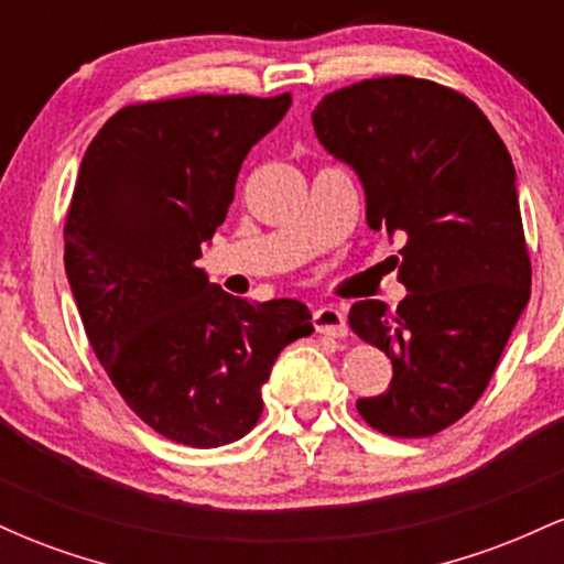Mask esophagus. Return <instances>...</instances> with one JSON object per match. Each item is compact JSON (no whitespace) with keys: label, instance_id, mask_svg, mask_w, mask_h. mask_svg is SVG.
<instances>
[{"label":"esophagus","instance_id":"esophagus-1","mask_svg":"<svg viewBox=\"0 0 564 564\" xmlns=\"http://www.w3.org/2000/svg\"><path fill=\"white\" fill-rule=\"evenodd\" d=\"M313 326L318 334L334 336V339H341L347 336V318L339 307H321L315 310Z\"/></svg>","mask_w":564,"mask_h":564}]
</instances>
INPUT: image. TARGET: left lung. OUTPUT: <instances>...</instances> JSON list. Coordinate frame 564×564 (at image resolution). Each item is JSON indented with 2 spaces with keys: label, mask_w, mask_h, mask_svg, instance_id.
<instances>
[{
  "label": "left lung",
  "mask_w": 564,
  "mask_h": 564,
  "mask_svg": "<svg viewBox=\"0 0 564 564\" xmlns=\"http://www.w3.org/2000/svg\"><path fill=\"white\" fill-rule=\"evenodd\" d=\"M313 127L358 172L368 225L405 238L398 310H349V328L392 360L390 390L358 413L390 437H432L482 398L530 300L514 164L467 95L416 76L336 89Z\"/></svg>",
  "instance_id": "1"
}]
</instances>
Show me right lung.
<instances>
[{"mask_svg":"<svg viewBox=\"0 0 564 564\" xmlns=\"http://www.w3.org/2000/svg\"><path fill=\"white\" fill-rule=\"evenodd\" d=\"M291 95L134 102L84 153L63 241L84 332L124 403L191 448L243 437L278 352L313 334L296 300L225 294L198 268L251 145Z\"/></svg>","mask_w":564,"mask_h":564,"instance_id":"obj_1","label":"right lung"}]
</instances>
